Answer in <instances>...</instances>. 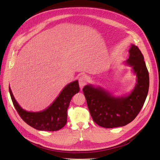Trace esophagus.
Listing matches in <instances>:
<instances>
[{"instance_id": "esophagus-1", "label": "esophagus", "mask_w": 160, "mask_h": 160, "mask_svg": "<svg viewBox=\"0 0 160 160\" xmlns=\"http://www.w3.org/2000/svg\"><path fill=\"white\" fill-rule=\"evenodd\" d=\"M87 83V79L85 76H81L79 79V84L81 89L83 88V87L86 85Z\"/></svg>"}]
</instances>
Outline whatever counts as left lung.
Segmentation results:
<instances>
[{"instance_id": "1", "label": "left lung", "mask_w": 160, "mask_h": 160, "mask_svg": "<svg viewBox=\"0 0 160 160\" xmlns=\"http://www.w3.org/2000/svg\"><path fill=\"white\" fill-rule=\"evenodd\" d=\"M126 63L132 67L137 84L129 95L114 98L101 88L85 85L83 91L93 120L105 128L122 127L132 122L141 111L148 93L149 72L139 48L132 45Z\"/></svg>"}]
</instances>
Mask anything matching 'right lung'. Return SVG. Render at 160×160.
Returning <instances> with one entry per match:
<instances>
[{"instance_id":"1","label":"right lung","mask_w":160,"mask_h":160,"mask_svg":"<svg viewBox=\"0 0 160 160\" xmlns=\"http://www.w3.org/2000/svg\"><path fill=\"white\" fill-rule=\"evenodd\" d=\"M79 90L78 81H72L62 89L54 102L47 109L39 112H29L22 109L18 104L9 87L13 105L24 122L36 129L49 132L59 130L65 126L67 119V109L71 98L79 93Z\"/></svg>"}]
</instances>
